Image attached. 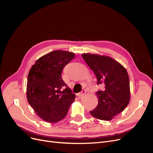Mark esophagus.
Instances as JSON below:
<instances>
[{"mask_svg":"<svg viewBox=\"0 0 153 153\" xmlns=\"http://www.w3.org/2000/svg\"><path fill=\"white\" fill-rule=\"evenodd\" d=\"M86 93V90L84 89V90H82V91L81 92L77 94V97H83L84 95H85Z\"/></svg>","mask_w":153,"mask_h":153,"instance_id":"1","label":"esophagus"}]
</instances>
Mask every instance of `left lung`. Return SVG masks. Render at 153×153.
<instances>
[{"label":"left lung","mask_w":153,"mask_h":153,"mask_svg":"<svg viewBox=\"0 0 153 153\" xmlns=\"http://www.w3.org/2000/svg\"><path fill=\"white\" fill-rule=\"evenodd\" d=\"M82 56L97 76V84L105 87L96 93L98 104L90 114L98 119L110 120L123 111L129 103L128 73L120 63L109 56L91 53H84Z\"/></svg>","instance_id":"8db88e82"}]
</instances>
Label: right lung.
Returning a JSON list of instances; mask_svg holds the SVG:
<instances>
[{"mask_svg": "<svg viewBox=\"0 0 153 153\" xmlns=\"http://www.w3.org/2000/svg\"><path fill=\"white\" fill-rule=\"evenodd\" d=\"M74 56L67 51H53L38 59L28 74V103L45 121L63 119L75 100L76 94L62 79L64 68Z\"/></svg>", "mask_w": 153, "mask_h": 153, "instance_id": "right-lung-1", "label": "right lung"}]
</instances>
